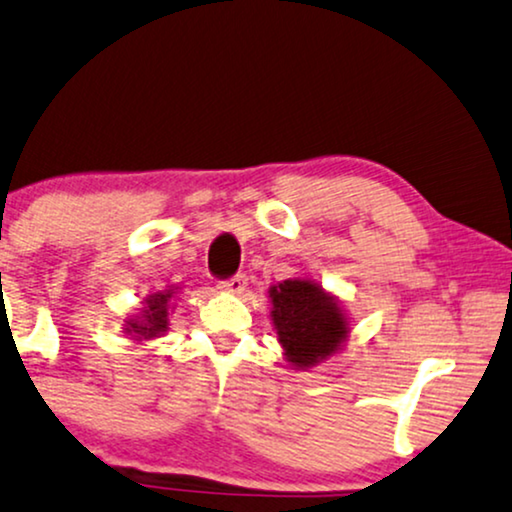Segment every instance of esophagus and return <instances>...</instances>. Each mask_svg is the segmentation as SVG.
I'll return each instance as SVG.
<instances>
[{
  "instance_id": "1",
  "label": "esophagus",
  "mask_w": 512,
  "mask_h": 512,
  "mask_svg": "<svg viewBox=\"0 0 512 512\" xmlns=\"http://www.w3.org/2000/svg\"><path fill=\"white\" fill-rule=\"evenodd\" d=\"M245 285H248V278H245V274H236L227 278V281H220V288L224 292H231V295H241V292L245 290Z\"/></svg>"
}]
</instances>
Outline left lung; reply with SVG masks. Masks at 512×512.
Listing matches in <instances>:
<instances>
[{
  "label": "left lung",
  "mask_w": 512,
  "mask_h": 512,
  "mask_svg": "<svg viewBox=\"0 0 512 512\" xmlns=\"http://www.w3.org/2000/svg\"><path fill=\"white\" fill-rule=\"evenodd\" d=\"M269 297L278 342L295 367H311L330 358L349 335V320L337 299L318 283L290 278L274 285Z\"/></svg>",
  "instance_id": "8db88e82"
}]
</instances>
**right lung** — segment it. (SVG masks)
Segmentation results:
<instances>
[{"label":"right lung","mask_w":512,"mask_h":512,"mask_svg":"<svg viewBox=\"0 0 512 512\" xmlns=\"http://www.w3.org/2000/svg\"><path fill=\"white\" fill-rule=\"evenodd\" d=\"M173 297V290L156 292L145 299V309L140 311L138 318L128 320L126 332L140 335V339L159 337L168 330V302Z\"/></svg>","instance_id":"1"}]
</instances>
